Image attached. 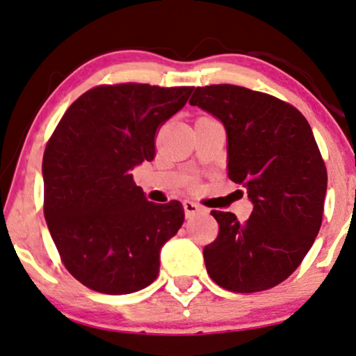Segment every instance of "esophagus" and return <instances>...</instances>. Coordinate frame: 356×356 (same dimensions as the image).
<instances>
[{
  "instance_id": "obj_1",
  "label": "esophagus",
  "mask_w": 356,
  "mask_h": 356,
  "mask_svg": "<svg viewBox=\"0 0 356 356\" xmlns=\"http://www.w3.org/2000/svg\"><path fill=\"white\" fill-rule=\"evenodd\" d=\"M184 211H186L187 218H192L193 215L200 213L202 207L199 204H195V202H192V200H186V202H184Z\"/></svg>"
}]
</instances>
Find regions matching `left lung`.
I'll list each match as a JSON object with an SVG mask.
<instances>
[{
	"instance_id": "obj_1",
	"label": "left lung",
	"mask_w": 356,
	"mask_h": 356,
	"mask_svg": "<svg viewBox=\"0 0 356 356\" xmlns=\"http://www.w3.org/2000/svg\"><path fill=\"white\" fill-rule=\"evenodd\" d=\"M191 105L222 121L228 177L253 202L246 222L211 210L218 236L204 248L211 281L233 292H259L286 281L322 225L327 168L304 115L287 102L238 85L197 87Z\"/></svg>"
}]
</instances>
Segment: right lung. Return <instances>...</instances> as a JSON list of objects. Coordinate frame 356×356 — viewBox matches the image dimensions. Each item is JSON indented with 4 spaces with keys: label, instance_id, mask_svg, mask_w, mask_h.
<instances>
[{
    "label": "right lung",
    "instance_id": "1",
    "mask_svg": "<svg viewBox=\"0 0 356 356\" xmlns=\"http://www.w3.org/2000/svg\"><path fill=\"white\" fill-rule=\"evenodd\" d=\"M193 87L98 85L58 121L42 157L44 217L72 276L102 294H131L159 274V253L184 223L177 200L147 202L134 165L154 159L157 129Z\"/></svg>",
    "mask_w": 356,
    "mask_h": 356
}]
</instances>
